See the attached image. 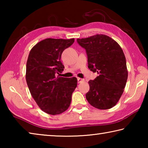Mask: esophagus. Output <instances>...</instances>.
Here are the masks:
<instances>
[{
    "mask_svg": "<svg viewBox=\"0 0 148 148\" xmlns=\"http://www.w3.org/2000/svg\"><path fill=\"white\" fill-rule=\"evenodd\" d=\"M84 82V79H82V78H80V77H77V82L78 83H82V82Z\"/></svg>",
    "mask_w": 148,
    "mask_h": 148,
    "instance_id": "esophagus-1",
    "label": "esophagus"
}]
</instances>
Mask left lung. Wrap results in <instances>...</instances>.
I'll return each instance as SVG.
<instances>
[{
    "label": "left lung",
    "mask_w": 148,
    "mask_h": 148,
    "mask_svg": "<svg viewBox=\"0 0 148 148\" xmlns=\"http://www.w3.org/2000/svg\"><path fill=\"white\" fill-rule=\"evenodd\" d=\"M77 42L86 50L88 68L99 74L94 80H89L87 101L100 110L111 108L121 98L128 77L121 47L114 39L101 34L77 38Z\"/></svg>",
    "instance_id": "1"
}]
</instances>
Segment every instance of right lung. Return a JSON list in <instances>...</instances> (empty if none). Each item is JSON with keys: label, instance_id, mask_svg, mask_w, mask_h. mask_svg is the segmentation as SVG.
I'll list each match as a JSON object with an SVG mask.
<instances>
[{"label": "right lung", "instance_id": "1", "mask_svg": "<svg viewBox=\"0 0 148 148\" xmlns=\"http://www.w3.org/2000/svg\"><path fill=\"white\" fill-rule=\"evenodd\" d=\"M74 42V38H46L30 51L26 66L27 86L40 108L48 114L57 115L66 111L77 87L76 77L59 76L64 69L61 54Z\"/></svg>", "mask_w": 148, "mask_h": 148}]
</instances>
